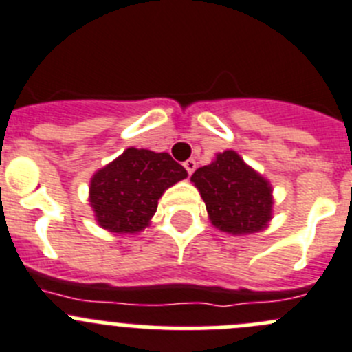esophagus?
<instances>
[{
    "instance_id": "34e87169",
    "label": "esophagus",
    "mask_w": 352,
    "mask_h": 352,
    "mask_svg": "<svg viewBox=\"0 0 352 352\" xmlns=\"http://www.w3.org/2000/svg\"><path fill=\"white\" fill-rule=\"evenodd\" d=\"M183 166H185L186 173H188L190 176H192L193 170H195V167H197V162H195V160H193V159H188L185 164H183Z\"/></svg>"
}]
</instances>
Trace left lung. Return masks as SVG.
Segmentation results:
<instances>
[{
    "instance_id": "8db88e82",
    "label": "left lung",
    "mask_w": 352,
    "mask_h": 352,
    "mask_svg": "<svg viewBox=\"0 0 352 352\" xmlns=\"http://www.w3.org/2000/svg\"><path fill=\"white\" fill-rule=\"evenodd\" d=\"M210 223L232 235H252L273 219V186L235 150L216 153L209 166L192 174Z\"/></svg>"
}]
</instances>
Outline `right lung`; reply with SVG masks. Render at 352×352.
<instances>
[{
	"label": "right lung",
	"instance_id": "add662e5",
	"mask_svg": "<svg viewBox=\"0 0 352 352\" xmlns=\"http://www.w3.org/2000/svg\"><path fill=\"white\" fill-rule=\"evenodd\" d=\"M186 176L185 167L167 152L126 148L89 182V206L96 223L117 235L143 232L164 192Z\"/></svg>",
	"mask_w": 352,
	"mask_h": 352
}]
</instances>
